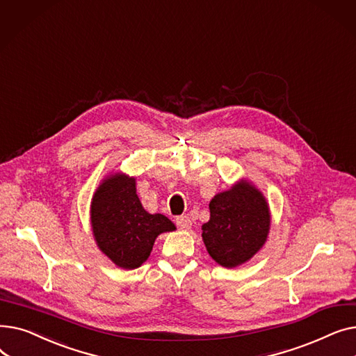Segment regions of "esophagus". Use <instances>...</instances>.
I'll return each mask as SVG.
<instances>
[{
    "label": "esophagus",
    "instance_id": "obj_1",
    "mask_svg": "<svg viewBox=\"0 0 356 356\" xmlns=\"http://www.w3.org/2000/svg\"><path fill=\"white\" fill-rule=\"evenodd\" d=\"M176 225L179 229H191L192 228V220L189 216H177L176 218Z\"/></svg>",
    "mask_w": 356,
    "mask_h": 356
}]
</instances>
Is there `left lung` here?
Segmentation results:
<instances>
[{"instance_id": "1", "label": "left lung", "mask_w": 356, "mask_h": 356, "mask_svg": "<svg viewBox=\"0 0 356 356\" xmlns=\"http://www.w3.org/2000/svg\"><path fill=\"white\" fill-rule=\"evenodd\" d=\"M211 219L202 225V239L215 263L235 268L250 261L267 242L271 213L264 193L241 179L209 203Z\"/></svg>"}]
</instances>
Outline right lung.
<instances>
[{
    "mask_svg": "<svg viewBox=\"0 0 356 356\" xmlns=\"http://www.w3.org/2000/svg\"><path fill=\"white\" fill-rule=\"evenodd\" d=\"M136 177L109 173L90 200V227L99 251L117 267H141L160 234L176 231L161 213H148L137 195Z\"/></svg>",
    "mask_w": 356,
    "mask_h": 356,
    "instance_id": "add662e5",
    "label": "right lung"
}]
</instances>
